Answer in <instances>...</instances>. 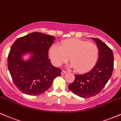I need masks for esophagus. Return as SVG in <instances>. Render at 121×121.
Returning a JSON list of instances; mask_svg holds the SVG:
<instances>
[{
    "label": "esophagus",
    "instance_id": "obj_1",
    "mask_svg": "<svg viewBox=\"0 0 121 121\" xmlns=\"http://www.w3.org/2000/svg\"><path fill=\"white\" fill-rule=\"evenodd\" d=\"M66 73H67V71H65V70H62V72H61V74H62V75H65Z\"/></svg>",
    "mask_w": 121,
    "mask_h": 121
}]
</instances>
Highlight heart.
Here are the masks:
<instances>
[{
  "label": "heart",
  "mask_w": 121,
  "mask_h": 121,
  "mask_svg": "<svg viewBox=\"0 0 121 121\" xmlns=\"http://www.w3.org/2000/svg\"><path fill=\"white\" fill-rule=\"evenodd\" d=\"M98 48L94 43L78 39H66L60 46L50 47L49 55L52 63L60 66L70 60L69 67L80 73L89 71L94 67L98 58Z\"/></svg>",
  "instance_id": "1"
}]
</instances>
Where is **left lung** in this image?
Segmentation results:
<instances>
[{
    "mask_svg": "<svg viewBox=\"0 0 121 121\" xmlns=\"http://www.w3.org/2000/svg\"><path fill=\"white\" fill-rule=\"evenodd\" d=\"M92 39L97 43L99 50L97 63L88 73L75 75L74 81L68 86L72 93L82 98L93 97L99 93L111 78L113 71L112 50L100 39Z\"/></svg>",
    "mask_w": 121,
    "mask_h": 121,
    "instance_id": "left-lung-1",
    "label": "left lung"
}]
</instances>
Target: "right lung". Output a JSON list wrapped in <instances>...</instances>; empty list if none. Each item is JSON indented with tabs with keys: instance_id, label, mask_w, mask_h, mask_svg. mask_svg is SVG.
<instances>
[{
	"instance_id": "1",
	"label": "right lung",
	"mask_w": 121,
	"mask_h": 121,
	"mask_svg": "<svg viewBox=\"0 0 121 121\" xmlns=\"http://www.w3.org/2000/svg\"><path fill=\"white\" fill-rule=\"evenodd\" d=\"M55 37L34 32L19 38L11 47L8 68L17 89L23 93L37 95L52 85L62 70L51 64L48 59L50 47ZM27 56V59L24 56Z\"/></svg>"
}]
</instances>
